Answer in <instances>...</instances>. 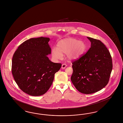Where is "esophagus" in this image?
I'll use <instances>...</instances> for the list:
<instances>
[{
  "mask_svg": "<svg viewBox=\"0 0 123 123\" xmlns=\"http://www.w3.org/2000/svg\"><path fill=\"white\" fill-rule=\"evenodd\" d=\"M66 66H67V65H66V64H63L62 65V67H61V68H62V69H65V68L66 67Z\"/></svg>",
  "mask_w": 123,
  "mask_h": 123,
  "instance_id": "1",
  "label": "esophagus"
}]
</instances>
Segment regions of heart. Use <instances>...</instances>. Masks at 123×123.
Here are the masks:
<instances>
[{
  "label": "heart",
  "instance_id": "heart-1",
  "mask_svg": "<svg viewBox=\"0 0 123 123\" xmlns=\"http://www.w3.org/2000/svg\"><path fill=\"white\" fill-rule=\"evenodd\" d=\"M86 49V45L82 41L73 38L61 40L57 43V48L52 49V55L56 60L61 59L63 54H66L69 60L77 59L81 57Z\"/></svg>",
  "mask_w": 123,
  "mask_h": 123
}]
</instances>
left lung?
<instances>
[{
    "label": "left lung",
    "instance_id": "left-lung-1",
    "mask_svg": "<svg viewBox=\"0 0 123 123\" xmlns=\"http://www.w3.org/2000/svg\"><path fill=\"white\" fill-rule=\"evenodd\" d=\"M91 46L86 54L72 62L71 80L82 93L89 94L103 88L108 83L113 68L112 59L100 40L87 37Z\"/></svg>",
    "mask_w": 123,
    "mask_h": 123
}]
</instances>
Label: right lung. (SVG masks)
<instances>
[{
    "mask_svg": "<svg viewBox=\"0 0 123 123\" xmlns=\"http://www.w3.org/2000/svg\"><path fill=\"white\" fill-rule=\"evenodd\" d=\"M49 37L32 38L20 44L13 56L12 73L23 92L32 96L45 93L53 83L54 74L62 64L48 57L51 49Z\"/></svg>",
    "mask_w": 123,
    "mask_h": 123,
    "instance_id": "1",
    "label": "right lung"
}]
</instances>
